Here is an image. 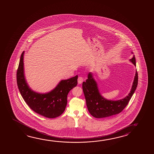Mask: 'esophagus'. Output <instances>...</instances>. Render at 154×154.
I'll return each instance as SVG.
<instances>
[{
    "instance_id": "esophagus-1",
    "label": "esophagus",
    "mask_w": 154,
    "mask_h": 154,
    "mask_svg": "<svg viewBox=\"0 0 154 154\" xmlns=\"http://www.w3.org/2000/svg\"><path fill=\"white\" fill-rule=\"evenodd\" d=\"M84 79L82 77H79L78 78V84H82L83 82Z\"/></svg>"
}]
</instances>
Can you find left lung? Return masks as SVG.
<instances>
[{"label":"left lung","mask_w":154,"mask_h":154,"mask_svg":"<svg viewBox=\"0 0 154 154\" xmlns=\"http://www.w3.org/2000/svg\"><path fill=\"white\" fill-rule=\"evenodd\" d=\"M130 61L136 66L134 55ZM88 76L86 82L83 83V90L88 112L96 118H106L121 112L128 105L138 83V73L136 70L131 91L128 95L122 99L113 101L107 100L100 95L92 73H88Z\"/></svg>","instance_id":"8db88e82"}]
</instances>
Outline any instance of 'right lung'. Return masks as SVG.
Wrapping results in <instances>:
<instances>
[{"mask_svg":"<svg viewBox=\"0 0 154 154\" xmlns=\"http://www.w3.org/2000/svg\"><path fill=\"white\" fill-rule=\"evenodd\" d=\"M23 54L17 72V81L19 90L26 103L34 112L48 118H55L61 116L66 109L67 96L69 91L77 85L78 76L61 81L53 90L45 94L32 91L26 82L23 72Z\"/></svg>","mask_w":154,"mask_h":154,"instance_id":"add662e5","label":"right lung"}]
</instances>
